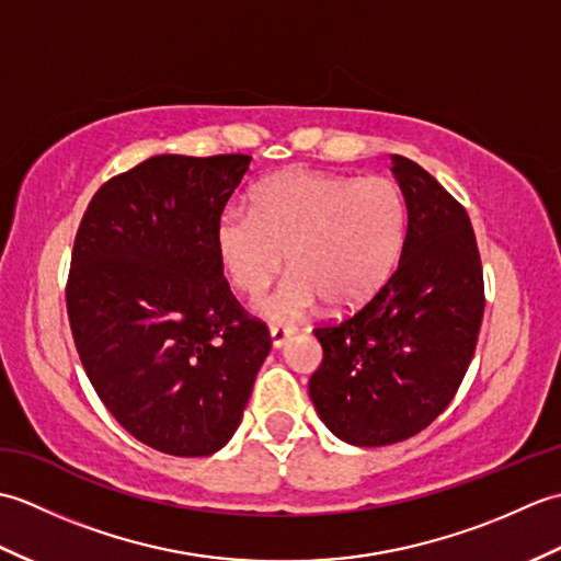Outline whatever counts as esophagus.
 Returning <instances> with one entry per match:
<instances>
[{"label": "esophagus", "mask_w": 561, "mask_h": 561, "mask_svg": "<svg viewBox=\"0 0 561 561\" xmlns=\"http://www.w3.org/2000/svg\"><path fill=\"white\" fill-rule=\"evenodd\" d=\"M296 328H287V325H272L270 328V337H272V344L274 347H284L287 344V340L294 335Z\"/></svg>", "instance_id": "34e87169"}]
</instances>
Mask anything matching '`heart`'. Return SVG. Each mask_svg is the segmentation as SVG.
I'll return each instance as SVG.
<instances>
[{
    "mask_svg": "<svg viewBox=\"0 0 561 561\" xmlns=\"http://www.w3.org/2000/svg\"><path fill=\"white\" fill-rule=\"evenodd\" d=\"M404 236L400 187L383 175L291 171L262 183L253 211L229 207L214 226V245L236 289L257 296L287 262L289 277L260 313L294 323L325 299L352 308L392 270Z\"/></svg>",
    "mask_w": 561,
    "mask_h": 561,
    "instance_id": "heart-1",
    "label": "heart"
}]
</instances>
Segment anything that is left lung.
Instances as JSON below:
<instances>
[{"label":"left lung","instance_id":"obj_1","mask_svg":"<svg viewBox=\"0 0 561 561\" xmlns=\"http://www.w3.org/2000/svg\"><path fill=\"white\" fill-rule=\"evenodd\" d=\"M390 161L408 205L398 265L352 316L313 330L323 362L308 392L330 432L354 446L398 444L448 408L484 313L468 211L420 163Z\"/></svg>","mask_w":561,"mask_h":561}]
</instances>
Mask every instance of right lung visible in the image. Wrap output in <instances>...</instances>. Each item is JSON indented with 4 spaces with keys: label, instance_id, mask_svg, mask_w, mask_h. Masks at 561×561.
I'll use <instances>...</instances> for the list:
<instances>
[{
    "label": "right lung",
    "instance_id": "1",
    "mask_svg": "<svg viewBox=\"0 0 561 561\" xmlns=\"http://www.w3.org/2000/svg\"><path fill=\"white\" fill-rule=\"evenodd\" d=\"M245 153H163L111 178L83 211L67 277L71 337L125 432L211 456L241 424L270 330L231 294L214 226Z\"/></svg>",
    "mask_w": 561,
    "mask_h": 561
}]
</instances>
